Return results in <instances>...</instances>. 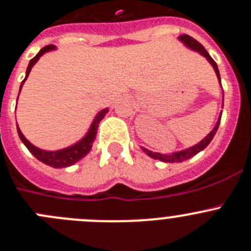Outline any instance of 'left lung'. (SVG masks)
<instances>
[{
	"mask_svg": "<svg viewBox=\"0 0 251 251\" xmlns=\"http://www.w3.org/2000/svg\"><path fill=\"white\" fill-rule=\"evenodd\" d=\"M179 41H181L182 44L185 45V46L187 47V49L193 50V51H195V52H199L201 56H204L205 58H206L207 61H209V64L213 66L214 71H215L216 76H218V80H219V83L221 85V80H220V72H219V69H218V65H216L215 61L211 58V56L207 53V51L205 50V47L202 46L201 44L199 41H196L195 38H193L191 36L189 35H181L179 36ZM224 94V92H223ZM223 106H224V95H223ZM221 114H223V111L220 112V116H219L218 121H216L215 126H214V128L211 131H210L209 134H207V136H205L204 139L201 140L200 142H198L196 145L191 146V148L189 149H185V150H181V151H176V152H171V153H160V152H152V151L148 150V149L145 148H141L142 151L146 153V155H149L150 157H152V159L155 160H160V161L162 162H182L185 161V160L190 159V157L195 156L196 153H199L200 151L204 150L205 148H206L207 145H209L210 142H211V140H213V137L215 136L216 131H218L219 128V125H220V119H221Z\"/></svg>",
	"mask_w": 251,
	"mask_h": 251,
	"instance_id": "8db88e82",
	"label": "left lung"
}]
</instances>
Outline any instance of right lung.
Instances as JSON below:
<instances>
[{
    "label": "right lung",
    "mask_w": 251,
    "mask_h": 251,
    "mask_svg": "<svg viewBox=\"0 0 251 251\" xmlns=\"http://www.w3.org/2000/svg\"><path fill=\"white\" fill-rule=\"evenodd\" d=\"M52 50H56V46H53V45H49V46L40 50V52H38L37 55L30 61V64H28V66H27V70H26L25 80L22 81L21 86H20V92H21V89L22 86H24L25 81L27 80V77H28V75H30L31 69L35 66V64L38 61V58L41 57L44 53L49 52V51H52ZM107 112H109V109H107V107L101 110V111H99L98 115L95 116L94 121H92L91 126H90L86 135H85L81 140H78L77 142H75L74 145L67 146V148L65 149H60V150H55V151L42 150V149H38L37 146L32 145V144H31V142L24 136V134H22L21 130H20L19 125H17V132H19L20 139H21V141L24 142L25 146L28 149V151L32 153L36 159L40 160V161L44 162V164L49 165V166H51V168H55V169L67 168V166H71V165L76 164L78 160L85 157L87 153L90 152V150H91L92 148V144H94L95 139H96V132H98L99 124H100V121L102 120Z\"/></svg>",
    "instance_id": "obj_1"
}]
</instances>
